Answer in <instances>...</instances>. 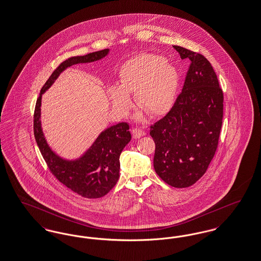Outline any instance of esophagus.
Instances as JSON below:
<instances>
[{
  "label": "esophagus",
  "mask_w": 261,
  "mask_h": 261,
  "mask_svg": "<svg viewBox=\"0 0 261 261\" xmlns=\"http://www.w3.org/2000/svg\"><path fill=\"white\" fill-rule=\"evenodd\" d=\"M132 135L133 137L135 138V139H139V138H141V137H143V136L146 135V132L144 131V130H142V129H140V128H133L132 129Z\"/></svg>",
  "instance_id": "esophagus-1"
}]
</instances>
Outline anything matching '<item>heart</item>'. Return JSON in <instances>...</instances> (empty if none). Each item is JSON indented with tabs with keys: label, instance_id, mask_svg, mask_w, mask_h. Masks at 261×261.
Instances as JSON below:
<instances>
[{
	"label": "heart",
	"instance_id": "1",
	"mask_svg": "<svg viewBox=\"0 0 261 261\" xmlns=\"http://www.w3.org/2000/svg\"><path fill=\"white\" fill-rule=\"evenodd\" d=\"M119 85L108 88L115 111L126 114L131 108L129 94H135L136 104L152 116L164 115L174 104L177 88V68L164 57L139 54L122 64Z\"/></svg>",
	"mask_w": 261,
	"mask_h": 261
}]
</instances>
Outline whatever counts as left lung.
<instances>
[{
	"label": "left lung",
	"mask_w": 261,
	"mask_h": 261,
	"mask_svg": "<svg viewBox=\"0 0 261 261\" xmlns=\"http://www.w3.org/2000/svg\"><path fill=\"white\" fill-rule=\"evenodd\" d=\"M190 61L181 93L163 118L150 126L153 167L171 187L188 188L202 177L216 153L223 117V93L211 63L200 53L173 46Z\"/></svg>",
	"instance_id": "obj_1"
}]
</instances>
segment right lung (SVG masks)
<instances>
[{
  "label": "right lung",
  "mask_w": 261,
  "mask_h": 261,
  "mask_svg": "<svg viewBox=\"0 0 261 261\" xmlns=\"http://www.w3.org/2000/svg\"><path fill=\"white\" fill-rule=\"evenodd\" d=\"M110 51L106 48L84 56L71 57L61 63L42 86L34 114V135L42 157L53 176L65 187L85 198L103 197L115 187L119 178V156L131 140L129 124L120 122L104 130L83 156L67 160L57 155L48 146L41 123L42 96L67 68L80 64L98 61Z\"/></svg>",
  "instance_id": "1"
}]
</instances>
